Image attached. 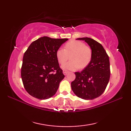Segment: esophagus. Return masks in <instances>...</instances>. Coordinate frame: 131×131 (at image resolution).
<instances>
[{
	"instance_id": "obj_1",
	"label": "esophagus",
	"mask_w": 131,
	"mask_h": 131,
	"mask_svg": "<svg viewBox=\"0 0 131 131\" xmlns=\"http://www.w3.org/2000/svg\"><path fill=\"white\" fill-rule=\"evenodd\" d=\"M69 73V71H68V70H63V73L64 75H67Z\"/></svg>"
}]
</instances>
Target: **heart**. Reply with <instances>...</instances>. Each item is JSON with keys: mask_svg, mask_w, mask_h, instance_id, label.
Segmentation results:
<instances>
[{"mask_svg": "<svg viewBox=\"0 0 131 131\" xmlns=\"http://www.w3.org/2000/svg\"><path fill=\"white\" fill-rule=\"evenodd\" d=\"M70 56L71 61L64 64L62 68L70 70H80L86 68L92 59V51L90 47L86 46L83 41L70 40L65 44L64 49H58L56 57L58 63L63 65Z\"/></svg>", "mask_w": 131, "mask_h": 131, "instance_id": "heart-1", "label": "heart"}]
</instances>
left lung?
Masks as SVG:
<instances>
[{"mask_svg":"<svg viewBox=\"0 0 131 131\" xmlns=\"http://www.w3.org/2000/svg\"><path fill=\"white\" fill-rule=\"evenodd\" d=\"M87 42L92 51L90 65L80 72H75L76 78L71 83L72 90L84 100H93L104 93L110 76L108 56L101 44L90 38H78Z\"/></svg>","mask_w":131,"mask_h":131,"instance_id":"8db88e82","label":"left lung"}]
</instances>
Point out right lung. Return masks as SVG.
Here are the masks:
<instances>
[{"label": "right lung", "instance_id": "1", "mask_svg": "<svg viewBox=\"0 0 131 131\" xmlns=\"http://www.w3.org/2000/svg\"><path fill=\"white\" fill-rule=\"evenodd\" d=\"M68 39L43 37L33 41L25 52L21 75L25 90L39 100L54 96L65 75L56 52Z\"/></svg>", "mask_w": 131, "mask_h": 131}]
</instances>
